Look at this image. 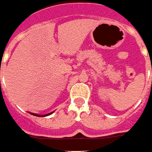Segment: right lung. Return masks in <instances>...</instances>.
<instances>
[{
    "label": "right lung",
    "instance_id": "add662e5",
    "mask_svg": "<svg viewBox=\"0 0 152 152\" xmlns=\"http://www.w3.org/2000/svg\"><path fill=\"white\" fill-rule=\"evenodd\" d=\"M30 113V112H29ZM53 111L51 112V113H48V114H47V115H37V114H35V113H30L31 115H35V116H38V117H44V116H48V115H51V114H53Z\"/></svg>",
    "mask_w": 152,
    "mask_h": 152
}]
</instances>
